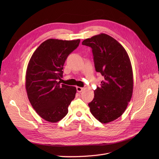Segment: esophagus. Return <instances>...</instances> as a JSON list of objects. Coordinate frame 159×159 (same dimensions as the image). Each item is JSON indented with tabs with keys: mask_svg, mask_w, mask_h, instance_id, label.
<instances>
[{
	"mask_svg": "<svg viewBox=\"0 0 159 159\" xmlns=\"http://www.w3.org/2000/svg\"><path fill=\"white\" fill-rule=\"evenodd\" d=\"M76 89H77V91H78V92H81V91L84 90V88H81V87H77Z\"/></svg>",
	"mask_w": 159,
	"mask_h": 159,
	"instance_id": "esophagus-1",
	"label": "esophagus"
}]
</instances>
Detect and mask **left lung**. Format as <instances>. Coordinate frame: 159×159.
Segmentation results:
<instances>
[{"instance_id": "obj_1", "label": "left lung", "mask_w": 159, "mask_h": 159, "mask_svg": "<svg viewBox=\"0 0 159 159\" xmlns=\"http://www.w3.org/2000/svg\"><path fill=\"white\" fill-rule=\"evenodd\" d=\"M82 44L91 48L95 71L104 78L88 104L90 111L102 123L111 122L121 116L132 97L131 61L123 46L105 34L85 39Z\"/></svg>"}]
</instances>
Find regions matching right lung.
Here are the masks:
<instances>
[{
	"mask_svg": "<svg viewBox=\"0 0 159 159\" xmlns=\"http://www.w3.org/2000/svg\"><path fill=\"white\" fill-rule=\"evenodd\" d=\"M80 40L48 39L38 46L28 64L26 89L32 107L47 121L56 123L68 113L76 88L60 84L65 61Z\"/></svg>",
	"mask_w": 159,
	"mask_h": 159,
	"instance_id": "obj_1",
	"label": "right lung"
}]
</instances>
